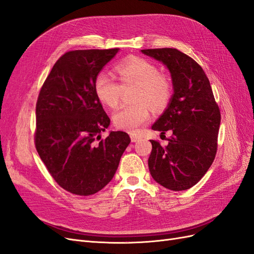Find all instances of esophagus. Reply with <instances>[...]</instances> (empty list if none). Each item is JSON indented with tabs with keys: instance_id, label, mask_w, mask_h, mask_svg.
<instances>
[{
	"instance_id": "34e87169",
	"label": "esophagus",
	"mask_w": 254,
	"mask_h": 254,
	"mask_svg": "<svg viewBox=\"0 0 254 254\" xmlns=\"http://www.w3.org/2000/svg\"><path fill=\"white\" fill-rule=\"evenodd\" d=\"M130 139H131V142H136V141H139L141 137L139 135L134 134V133H131V134H130Z\"/></svg>"
}]
</instances>
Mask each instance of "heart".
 <instances>
[{
  "mask_svg": "<svg viewBox=\"0 0 254 254\" xmlns=\"http://www.w3.org/2000/svg\"><path fill=\"white\" fill-rule=\"evenodd\" d=\"M119 83L109 73L101 72L95 78V93L99 101L110 108L118 107L124 88L135 86L136 104L120 108L113 115L114 125L119 129L135 132L150 118V107L165 108L173 94V84L159 67L143 58H129L117 65Z\"/></svg>",
  "mask_w": 254,
  "mask_h": 254,
  "instance_id": "1",
  "label": "heart"
}]
</instances>
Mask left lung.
I'll return each mask as SVG.
<instances>
[{
	"label": "left lung",
	"mask_w": 254,
	"mask_h": 254,
	"mask_svg": "<svg viewBox=\"0 0 254 254\" xmlns=\"http://www.w3.org/2000/svg\"><path fill=\"white\" fill-rule=\"evenodd\" d=\"M143 54L163 63L172 75L174 94L167 109L152 125L168 144L151 140L150 175L172 190L194 187L212 165L217 152L220 110L202 67L177 49H148Z\"/></svg>",
	"instance_id": "obj_1"
}]
</instances>
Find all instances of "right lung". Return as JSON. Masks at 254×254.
Returning a JSON list of instances; mask_svg holds the SVG:
<instances>
[{
    "instance_id": "obj_1",
    "label": "right lung",
    "mask_w": 254,
    "mask_h": 254,
    "mask_svg": "<svg viewBox=\"0 0 254 254\" xmlns=\"http://www.w3.org/2000/svg\"><path fill=\"white\" fill-rule=\"evenodd\" d=\"M119 52L76 50L64 54L42 84L36 104L35 146L59 187L90 196L104 189L130 143L128 133H101L110 119L95 93V78Z\"/></svg>"
}]
</instances>
